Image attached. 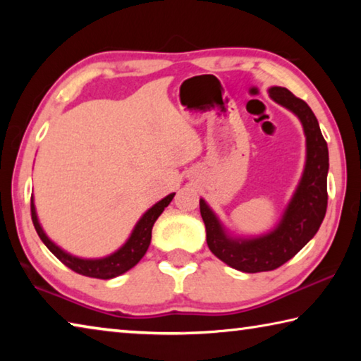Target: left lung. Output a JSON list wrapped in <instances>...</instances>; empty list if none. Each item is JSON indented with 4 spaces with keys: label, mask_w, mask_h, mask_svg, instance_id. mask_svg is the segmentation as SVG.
I'll return each mask as SVG.
<instances>
[{
    "label": "left lung",
    "mask_w": 361,
    "mask_h": 361,
    "mask_svg": "<svg viewBox=\"0 0 361 361\" xmlns=\"http://www.w3.org/2000/svg\"><path fill=\"white\" fill-rule=\"evenodd\" d=\"M269 94L301 119L307 142V161L302 180L282 221L267 235L234 240L224 234L221 224L205 200L200 199L199 202L210 252L228 266L248 274L274 271L290 261L317 234L328 205V146L320 132L319 121L307 103L293 95L288 89L272 87Z\"/></svg>",
    "instance_id": "1"
}]
</instances>
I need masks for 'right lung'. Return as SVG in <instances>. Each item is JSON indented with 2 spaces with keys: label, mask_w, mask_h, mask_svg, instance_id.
Returning a JSON list of instances; mask_svg holds the SVG:
<instances>
[{
  "label": "right lung",
  "mask_w": 361,
  "mask_h": 361,
  "mask_svg": "<svg viewBox=\"0 0 361 361\" xmlns=\"http://www.w3.org/2000/svg\"><path fill=\"white\" fill-rule=\"evenodd\" d=\"M173 195L175 194H169L166 199H162L161 202H157L154 207H151V209L142 216V219L137 223L135 229H133L132 235L129 237V240L124 243V247H121L118 252L106 256V258H102V259L76 258V256L65 253L63 250H60L56 245V243L49 240L47 235L44 234V231L41 229V226L38 223V216H36L33 200H32V219H33V226H35L36 232H38L39 239L44 242V245L51 250V252L56 255L66 267H70L71 271L81 274V276H85V277L106 280V279L118 277V276H121V274L127 272L129 269H132L140 259L143 258L146 250H148L149 243H151L152 226H154L156 219L161 216L164 209H166V207L172 202Z\"/></svg>",
  "instance_id": "add662e5"
}]
</instances>
